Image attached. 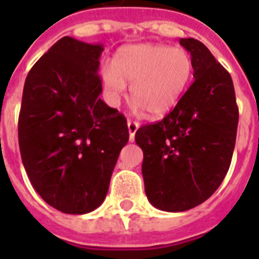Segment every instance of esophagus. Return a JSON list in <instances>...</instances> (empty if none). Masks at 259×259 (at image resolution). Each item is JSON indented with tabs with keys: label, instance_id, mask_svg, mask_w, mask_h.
<instances>
[{
	"label": "esophagus",
	"instance_id": "34e87169",
	"mask_svg": "<svg viewBox=\"0 0 259 259\" xmlns=\"http://www.w3.org/2000/svg\"><path fill=\"white\" fill-rule=\"evenodd\" d=\"M140 127V123L136 121H127V129H129V136H130V141H133L134 136H136V132Z\"/></svg>",
	"mask_w": 259,
	"mask_h": 259
}]
</instances>
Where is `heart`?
I'll return each mask as SVG.
<instances>
[{
    "mask_svg": "<svg viewBox=\"0 0 259 259\" xmlns=\"http://www.w3.org/2000/svg\"><path fill=\"white\" fill-rule=\"evenodd\" d=\"M192 72V59L185 50L144 42L122 48L113 67L103 70V80L114 95L125 93V80L132 82L134 105L156 117L176 105Z\"/></svg>",
    "mask_w": 259,
    "mask_h": 259,
    "instance_id": "obj_1",
    "label": "heart"
}]
</instances>
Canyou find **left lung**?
Wrapping results in <instances>:
<instances>
[{
  "instance_id": "obj_1",
  "label": "left lung",
  "mask_w": 259,
  "mask_h": 259,
  "mask_svg": "<svg viewBox=\"0 0 259 259\" xmlns=\"http://www.w3.org/2000/svg\"><path fill=\"white\" fill-rule=\"evenodd\" d=\"M191 54L193 83L161 121L141 126L142 177L150 204L181 212L212 195L229 170L239 113L233 79L199 40L180 38Z\"/></svg>"
}]
</instances>
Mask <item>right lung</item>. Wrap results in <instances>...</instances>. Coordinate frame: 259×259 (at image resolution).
Wrapping results in <instances>:
<instances>
[{
    "label": "right lung",
    "instance_id": "right-lung-1",
    "mask_svg": "<svg viewBox=\"0 0 259 259\" xmlns=\"http://www.w3.org/2000/svg\"><path fill=\"white\" fill-rule=\"evenodd\" d=\"M102 44L60 38L30 68L22 91L18 145L30 183L64 213L98 208L129 141L126 118L102 101Z\"/></svg>",
    "mask_w": 259,
    "mask_h": 259
}]
</instances>
